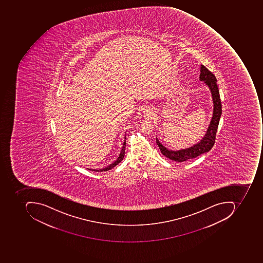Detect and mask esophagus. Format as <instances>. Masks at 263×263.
Segmentation results:
<instances>
[{
    "label": "esophagus",
    "mask_w": 263,
    "mask_h": 263,
    "mask_svg": "<svg viewBox=\"0 0 263 263\" xmlns=\"http://www.w3.org/2000/svg\"><path fill=\"white\" fill-rule=\"evenodd\" d=\"M144 114H145L146 116H149V115H151L152 113H153V112L150 111L149 110H144Z\"/></svg>",
    "instance_id": "34e87169"
}]
</instances>
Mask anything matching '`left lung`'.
<instances>
[{"label": "left lung", "mask_w": 263, "mask_h": 263, "mask_svg": "<svg viewBox=\"0 0 263 263\" xmlns=\"http://www.w3.org/2000/svg\"><path fill=\"white\" fill-rule=\"evenodd\" d=\"M199 78L200 81H204L206 85L208 86L211 91L213 101V118L204 138L200 142L194 144L191 148L179 150V151L167 149L156 138V144H158L162 154L166 156V158L174 161L181 163V162L196 158L197 156L210 151L213 148L216 141V131L218 128L219 122L222 114L221 101H220L218 86L216 84V77L203 65H201V73H200Z\"/></svg>", "instance_id": "8db88e82"}]
</instances>
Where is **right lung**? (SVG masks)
Listing matches in <instances>:
<instances>
[{
    "label": "right lung",
    "mask_w": 263,
    "mask_h": 263,
    "mask_svg": "<svg viewBox=\"0 0 263 263\" xmlns=\"http://www.w3.org/2000/svg\"><path fill=\"white\" fill-rule=\"evenodd\" d=\"M125 139H126L125 137ZM125 140L123 143V146H122V150H121L120 154H119V157H118L117 160H115L114 163H112L111 164L109 165V166H106L104 168L102 169H88L90 171H93V172H107V171L110 170V169L115 167L116 165L119 164L122 160H123L124 156H125Z\"/></svg>",
    "instance_id": "obj_1"
}]
</instances>
